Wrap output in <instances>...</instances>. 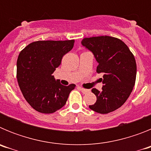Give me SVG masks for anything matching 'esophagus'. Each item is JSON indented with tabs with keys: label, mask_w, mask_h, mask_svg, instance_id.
Returning <instances> with one entry per match:
<instances>
[{
	"label": "esophagus",
	"mask_w": 151,
	"mask_h": 151,
	"mask_svg": "<svg viewBox=\"0 0 151 151\" xmlns=\"http://www.w3.org/2000/svg\"><path fill=\"white\" fill-rule=\"evenodd\" d=\"M80 90L82 91L83 94H87V93H89V92H90V90H88V89L83 88H80Z\"/></svg>",
	"instance_id": "esophagus-1"
}]
</instances>
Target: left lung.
<instances>
[{"mask_svg": "<svg viewBox=\"0 0 151 151\" xmlns=\"http://www.w3.org/2000/svg\"><path fill=\"white\" fill-rule=\"evenodd\" d=\"M82 44L94 54L97 73L104 74L102 91L92 89L97 101L89 108L101 114L111 113L124 104L133 90L137 73L134 55L123 41L111 36L85 38Z\"/></svg>", "mask_w": 151, "mask_h": 151, "instance_id": "left-lung-1", "label": "left lung"}]
</instances>
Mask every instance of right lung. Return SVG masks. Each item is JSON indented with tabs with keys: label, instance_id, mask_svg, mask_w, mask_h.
Listing matches in <instances>:
<instances>
[{
	"label": "right lung",
	"instance_id": "right-lung-1",
	"mask_svg": "<svg viewBox=\"0 0 151 151\" xmlns=\"http://www.w3.org/2000/svg\"><path fill=\"white\" fill-rule=\"evenodd\" d=\"M75 40L38 41L29 44L19 54L17 78L19 86L33 109L41 113H53L66 104L76 85L64 86L53 73L62 58L73 49Z\"/></svg>",
	"mask_w": 151,
	"mask_h": 151
}]
</instances>
